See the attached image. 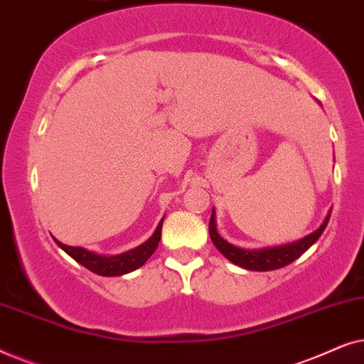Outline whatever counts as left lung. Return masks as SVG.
Returning a JSON list of instances; mask_svg holds the SVG:
<instances>
[{"instance_id":"1","label":"left lung","mask_w":364,"mask_h":364,"mask_svg":"<svg viewBox=\"0 0 364 364\" xmlns=\"http://www.w3.org/2000/svg\"><path fill=\"white\" fill-rule=\"evenodd\" d=\"M330 213L325 217V220L320 227L316 228L315 232L310 233V235L300 238V240L285 243V245L280 247H267V248H255V250H245V248H238L232 243L218 235L217 232V223H215V210H212L210 222H208V233H210V238L213 245L217 247V250L222 253L223 257L228 258L235 265L247 268V270L253 272H270L277 270V268L290 265L291 262H295L296 258H300L303 253H305L308 248H310L313 243H315L318 238L321 237L323 230H325L328 225V220H330Z\"/></svg>"}]
</instances>
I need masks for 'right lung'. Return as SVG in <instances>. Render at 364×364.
<instances>
[{
    "instance_id": "1",
    "label": "right lung",
    "mask_w": 364,
    "mask_h": 364,
    "mask_svg": "<svg viewBox=\"0 0 364 364\" xmlns=\"http://www.w3.org/2000/svg\"><path fill=\"white\" fill-rule=\"evenodd\" d=\"M162 223L164 218L159 222V225L149 240H146L142 245H139L132 250L119 253V255H97V253L89 252L82 247H69L64 245L59 240L54 238V242L68 253L69 257H73L77 263H81L82 267H86L87 270L96 273L101 277H119L126 275L137 270L139 267H142L146 263L161 242V233H162Z\"/></svg>"
}]
</instances>
